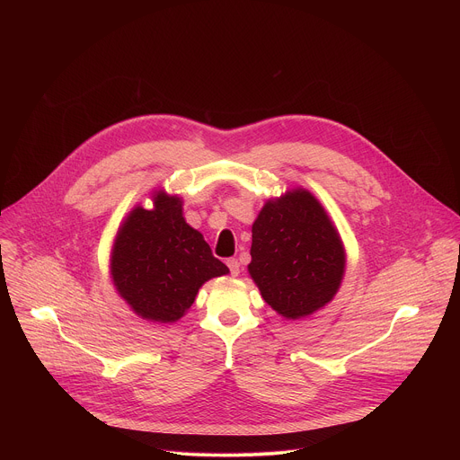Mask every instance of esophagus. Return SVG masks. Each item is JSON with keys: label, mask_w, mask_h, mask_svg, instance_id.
I'll use <instances>...</instances> for the list:
<instances>
[{"label": "esophagus", "mask_w": 460, "mask_h": 460, "mask_svg": "<svg viewBox=\"0 0 460 460\" xmlns=\"http://www.w3.org/2000/svg\"><path fill=\"white\" fill-rule=\"evenodd\" d=\"M226 264H227L229 271H231V277H238V273H240V261L236 258H227Z\"/></svg>", "instance_id": "esophagus-1"}]
</instances>
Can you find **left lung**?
<instances>
[{
	"mask_svg": "<svg viewBox=\"0 0 460 460\" xmlns=\"http://www.w3.org/2000/svg\"><path fill=\"white\" fill-rule=\"evenodd\" d=\"M251 231L247 271L280 316L305 318L335 298L346 273V249L311 190L295 187L270 199Z\"/></svg>",
	"mask_w": 460,
	"mask_h": 460,
	"instance_id": "1",
	"label": "left lung"
}]
</instances>
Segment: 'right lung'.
<instances>
[{"instance_id":"add662e5","label":"right lung","mask_w":460,"mask_h":460,"mask_svg":"<svg viewBox=\"0 0 460 460\" xmlns=\"http://www.w3.org/2000/svg\"><path fill=\"white\" fill-rule=\"evenodd\" d=\"M151 202V209L138 204L121 220L109 271L130 311L153 323H172L208 280L227 275L229 268L213 256L204 234L185 222L178 194L155 189Z\"/></svg>"}]
</instances>
